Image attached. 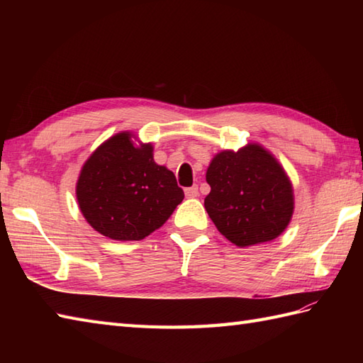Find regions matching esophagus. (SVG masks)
<instances>
[{"mask_svg":"<svg viewBox=\"0 0 363 363\" xmlns=\"http://www.w3.org/2000/svg\"><path fill=\"white\" fill-rule=\"evenodd\" d=\"M186 196L187 198H196L198 196V187L194 186V187L186 189Z\"/></svg>","mask_w":363,"mask_h":363,"instance_id":"obj_1","label":"esophagus"}]
</instances>
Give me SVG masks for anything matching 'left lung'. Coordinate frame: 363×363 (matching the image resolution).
Masks as SVG:
<instances>
[{"label": "left lung", "instance_id": "8db88e82", "mask_svg": "<svg viewBox=\"0 0 363 363\" xmlns=\"http://www.w3.org/2000/svg\"><path fill=\"white\" fill-rule=\"evenodd\" d=\"M206 181L211 194L204 207L229 242L245 248L272 242L287 229L295 211L291 181L262 145L217 152Z\"/></svg>", "mask_w": 363, "mask_h": 363}]
</instances>
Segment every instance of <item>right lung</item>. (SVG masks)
I'll return each instance as SVG.
<instances>
[{
	"mask_svg": "<svg viewBox=\"0 0 363 363\" xmlns=\"http://www.w3.org/2000/svg\"><path fill=\"white\" fill-rule=\"evenodd\" d=\"M152 152V143L121 130L90 154L76 182V199L96 233L120 242L142 240L182 203L173 172L157 165Z\"/></svg>",
	"mask_w": 363,
	"mask_h": 363,
	"instance_id": "add662e5",
	"label": "right lung"
}]
</instances>
